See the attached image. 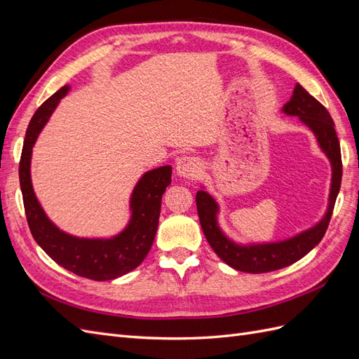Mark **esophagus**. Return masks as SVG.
<instances>
[{"label":"esophagus","mask_w":359,"mask_h":359,"mask_svg":"<svg viewBox=\"0 0 359 359\" xmlns=\"http://www.w3.org/2000/svg\"><path fill=\"white\" fill-rule=\"evenodd\" d=\"M177 173L182 178L193 180L199 175L201 172V161L196 157L191 156H184L177 160Z\"/></svg>","instance_id":"obj_1"}]
</instances>
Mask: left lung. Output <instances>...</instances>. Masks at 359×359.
Segmentation results:
<instances>
[{"label":"left lung","mask_w":359,"mask_h":359,"mask_svg":"<svg viewBox=\"0 0 359 359\" xmlns=\"http://www.w3.org/2000/svg\"><path fill=\"white\" fill-rule=\"evenodd\" d=\"M283 112L287 115L299 116L301 121L313 130L320 148L331 160L332 182L328 211L316 226H313L311 229L286 241L274 244L238 245L231 241L229 238L224 236L219 224H217V211H219L217 202L203 190L196 193L198 215L206 241L210 243L217 256L223 262L238 271H244V273L250 274H262L289 266L311 252L320 243L325 232L328 229L337 194L340 191L343 173L341 151L339 137H337L334 128V121L327 107L304 90L299 83H297L292 99L283 106Z\"/></svg>","instance_id":"left-lung-1"}]
</instances>
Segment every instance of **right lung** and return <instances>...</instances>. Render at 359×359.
Wrapping results in <instances>:
<instances>
[{
	"mask_svg": "<svg viewBox=\"0 0 359 359\" xmlns=\"http://www.w3.org/2000/svg\"><path fill=\"white\" fill-rule=\"evenodd\" d=\"M62 86L43 103L28 124L19 161V181L29 231L36 243L58 265L73 274L95 281L121 277L142 264L154 243L161 196L172 180V168L161 166L147 172L132 194V219L126 229L111 240H86L64 233L41 210L31 184L29 163L32 147L60 100L67 94Z\"/></svg>",
	"mask_w": 359,
	"mask_h": 359,
	"instance_id": "right-lung-1",
	"label": "right lung"
}]
</instances>
